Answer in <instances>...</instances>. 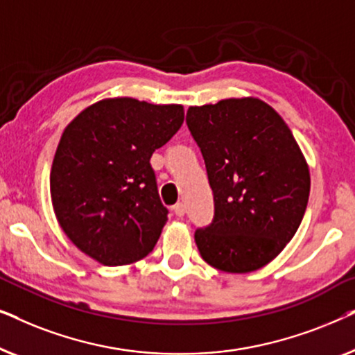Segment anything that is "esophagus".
<instances>
[{"label":"esophagus","instance_id":"34e87169","mask_svg":"<svg viewBox=\"0 0 355 355\" xmlns=\"http://www.w3.org/2000/svg\"><path fill=\"white\" fill-rule=\"evenodd\" d=\"M173 211L176 216L182 218L184 215H186V205H184V203H176V205L173 207Z\"/></svg>","mask_w":355,"mask_h":355}]
</instances>
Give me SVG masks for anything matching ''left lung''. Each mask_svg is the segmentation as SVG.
<instances>
[{
  "label": "left lung",
  "mask_w": 355,
  "mask_h": 355,
  "mask_svg": "<svg viewBox=\"0 0 355 355\" xmlns=\"http://www.w3.org/2000/svg\"><path fill=\"white\" fill-rule=\"evenodd\" d=\"M215 220L197 230L202 259L226 273H250L276 259L299 230L310 193L309 164L273 106L255 96L191 106Z\"/></svg>",
  "instance_id": "8db88e82"
}]
</instances>
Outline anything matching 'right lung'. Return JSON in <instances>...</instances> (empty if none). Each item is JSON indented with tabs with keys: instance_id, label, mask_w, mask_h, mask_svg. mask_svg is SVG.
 Segmentation results:
<instances>
[{
	"instance_id": "obj_1",
	"label": "right lung",
	"mask_w": 355,
	"mask_h": 355,
	"mask_svg": "<svg viewBox=\"0 0 355 355\" xmlns=\"http://www.w3.org/2000/svg\"><path fill=\"white\" fill-rule=\"evenodd\" d=\"M182 123V105L116 96L87 106L66 125L50 193L56 220L77 249L105 266L134 263L153 250L168 210L150 158Z\"/></svg>"
}]
</instances>
